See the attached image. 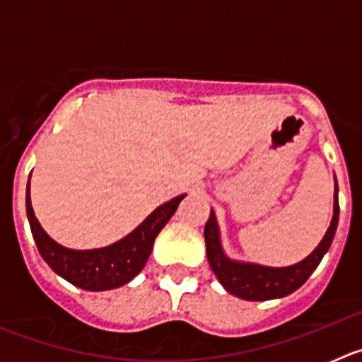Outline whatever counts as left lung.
I'll list each match as a JSON object with an SVG mask.
<instances>
[{
    "mask_svg": "<svg viewBox=\"0 0 362 362\" xmlns=\"http://www.w3.org/2000/svg\"><path fill=\"white\" fill-rule=\"evenodd\" d=\"M337 181H335L334 192V217L326 230L325 238L319 243L317 248L312 252L300 263L284 268L263 267L255 263H241L232 261L223 252L219 238V226H217L216 214L210 210V217L204 225V243H206V257H209L210 268L214 270L219 283L225 286L226 292L245 300H270L288 296L296 292L306 283L312 272L317 268L321 259L330 248L334 241L335 230L339 223V199H337Z\"/></svg>",
    "mask_w": 362,
    "mask_h": 362,
    "instance_id": "8db88e82",
    "label": "left lung"
}]
</instances>
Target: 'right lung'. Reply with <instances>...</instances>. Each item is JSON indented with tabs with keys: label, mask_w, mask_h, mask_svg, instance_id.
Returning <instances> with one entry per match:
<instances>
[{
	"label": "right lung",
	"mask_w": 362,
	"mask_h": 362,
	"mask_svg": "<svg viewBox=\"0 0 362 362\" xmlns=\"http://www.w3.org/2000/svg\"><path fill=\"white\" fill-rule=\"evenodd\" d=\"M183 199L185 194H181L161 204L127 238L95 250H70L49 238V233L41 228L40 221L32 210L30 181L27 188V216L41 257L57 276H62L78 288L103 292L119 288L143 270L158 233L170 221Z\"/></svg>",
	"instance_id": "right-lung-1"
}]
</instances>
